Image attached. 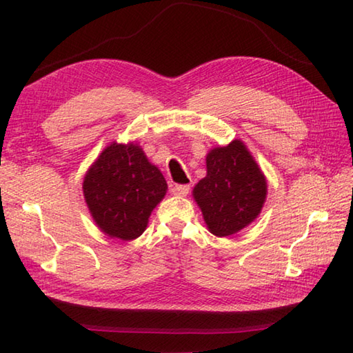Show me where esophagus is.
Masks as SVG:
<instances>
[{"label": "esophagus", "instance_id": "1", "mask_svg": "<svg viewBox=\"0 0 353 353\" xmlns=\"http://www.w3.org/2000/svg\"><path fill=\"white\" fill-rule=\"evenodd\" d=\"M171 192L174 194V196H179V197L188 196L190 185H174V186H172V188H171Z\"/></svg>", "mask_w": 353, "mask_h": 353}]
</instances>
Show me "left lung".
<instances>
[{"mask_svg": "<svg viewBox=\"0 0 353 353\" xmlns=\"http://www.w3.org/2000/svg\"><path fill=\"white\" fill-rule=\"evenodd\" d=\"M206 171L192 196L211 234L234 235L261 214L267 197L264 172L238 139L212 148L206 156Z\"/></svg>", "mask_w": 353, "mask_h": 353, "instance_id": "1", "label": "left lung"}]
</instances>
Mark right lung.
<instances>
[{"mask_svg": "<svg viewBox=\"0 0 353 353\" xmlns=\"http://www.w3.org/2000/svg\"><path fill=\"white\" fill-rule=\"evenodd\" d=\"M167 188L162 172L134 142H112L83 181L85 200L95 224L108 236L123 241L142 235Z\"/></svg>", "mask_w": 353, "mask_h": 353, "instance_id": "add662e5", "label": "right lung"}]
</instances>
